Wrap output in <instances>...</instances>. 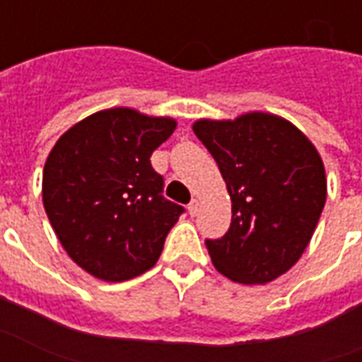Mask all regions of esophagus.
Here are the masks:
<instances>
[{"mask_svg": "<svg viewBox=\"0 0 362 362\" xmlns=\"http://www.w3.org/2000/svg\"><path fill=\"white\" fill-rule=\"evenodd\" d=\"M199 210H200V202L199 200H192L191 204H189V214H191V216H197Z\"/></svg>", "mask_w": 362, "mask_h": 362, "instance_id": "1", "label": "esophagus"}]
</instances>
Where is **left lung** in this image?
Here are the masks:
<instances>
[{
	"mask_svg": "<svg viewBox=\"0 0 362 362\" xmlns=\"http://www.w3.org/2000/svg\"><path fill=\"white\" fill-rule=\"evenodd\" d=\"M214 156L229 199L231 226L208 239L216 270L237 284H268L305 252L326 204L324 163L307 134L279 115L192 123Z\"/></svg>",
	"mask_w": 362,
	"mask_h": 362,
	"instance_id": "8db88e82",
	"label": "left lung"
}]
</instances>
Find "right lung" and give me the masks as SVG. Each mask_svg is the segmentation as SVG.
<instances>
[{
    "label": "right lung",
    "mask_w": 362,
    "mask_h": 362,
    "mask_svg": "<svg viewBox=\"0 0 362 362\" xmlns=\"http://www.w3.org/2000/svg\"><path fill=\"white\" fill-rule=\"evenodd\" d=\"M175 127L171 117L110 107L75 123L47 156V220L73 262L94 278L133 279L162 255L183 206L162 197L150 156Z\"/></svg>",
    "instance_id": "add662e5"
}]
</instances>
